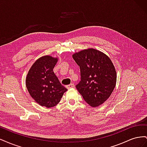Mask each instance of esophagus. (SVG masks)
I'll return each instance as SVG.
<instances>
[{"mask_svg":"<svg viewBox=\"0 0 147 147\" xmlns=\"http://www.w3.org/2000/svg\"><path fill=\"white\" fill-rule=\"evenodd\" d=\"M74 86H75V85H74V83H70V84H69V85H67V86H66V88H67L68 90H69V89H70V88H74Z\"/></svg>","mask_w":147,"mask_h":147,"instance_id":"1","label":"esophagus"}]
</instances>
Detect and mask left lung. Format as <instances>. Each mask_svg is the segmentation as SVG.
Segmentation results:
<instances>
[{
  "label": "left lung",
  "instance_id": "obj_1",
  "mask_svg": "<svg viewBox=\"0 0 147 147\" xmlns=\"http://www.w3.org/2000/svg\"><path fill=\"white\" fill-rule=\"evenodd\" d=\"M80 69L81 80L76 88L84 101L97 107L107 100L117 82V73L112 61L102 52L90 48L72 55Z\"/></svg>",
  "mask_w": 147,
  "mask_h": 147
}]
</instances>
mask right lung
Instances as JSON below:
<instances>
[{
    "mask_svg": "<svg viewBox=\"0 0 147 147\" xmlns=\"http://www.w3.org/2000/svg\"><path fill=\"white\" fill-rule=\"evenodd\" d=\"M57 62V58L50 56L40 57L33 64L26 77V87L31 97L39 105L47 108L58 104L67 91L53 72Z\"/></svg>",
    "mask_w": 147,
    "mask_h": 147,
    "instance_id": "obj_1",
    "label": "right lung"
}]
</instances>
